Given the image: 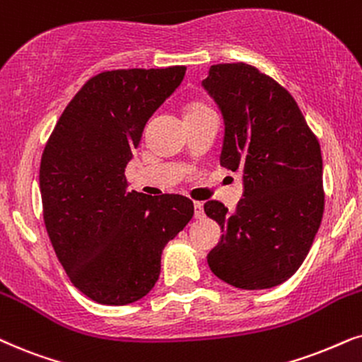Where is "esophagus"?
Listing matches in <instances>:
<instances>
[{
	"mask_svg": "<svg viewBox=\"0 0 362 362\" xmlns=\"http://www.w3.org/2000/svg\"><path fill=\"white\" fill-rule=\"evenodd\" d=\"M194 218L196 219L204 218V206L203 203H199V201H194Z\"/></svg>",
	"mask_w": 362,
	"mask_h": 362,
	"instance_id": "obj_1",
	"label": "esophagus"
}]
</instances>
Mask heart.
Listing matches in <instances>:
<instances>
[{
    "instance_id": "obj_1",
    "label": "heart",
    "mask_w": 362,
    "mask_h": 362,
    "mask_svg": "<svg viewBox=\"0 0 362 362\" xmlns=\"http://www.w3.org/2000/svg\"><path fill=\"white\" fill-rule=\"evenodd\" d=\"M209 107L203 105V103H191L189 106L186 107V116H191V115H198V112H203V111H208ZM185 116V118H186Z\"/></svg>"
}]
</instances>
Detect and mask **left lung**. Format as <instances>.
Here are the masks:
<instances>
[{"mask_svg": "<svg viewBox=\"0 0 362 362\" xmlns=\"http://www.w3.org/2000/svg\"><path fill=\"white\" fill-rule=\"evenodd\" d=\"M203 86L224 118L221 166L244 181L234 213L204 204L223 229L208 264L234 288H274L299 269L321 226V146L288 89L251 64H213Z\"/></svg>", "mask_w": 362, "mask_h": 362, "instance_id": "8db88e82", "label": "left lung"}]
</instances>
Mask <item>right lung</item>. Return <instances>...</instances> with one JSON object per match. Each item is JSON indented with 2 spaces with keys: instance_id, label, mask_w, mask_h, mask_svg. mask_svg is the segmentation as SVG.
<instances>
[{
  "instance_id": "right-lung-1",
  "label": "right lung",
  "mask_w": 362,
  "mask_h": 362,
  "mask_svg": "<svg viewBox=\"0 0 362 362\" xmlns=\"http://www.w3.org/2000/svg\"><path fill=\"white\" fill-rule=\"evenodd\" d=\"M186 66L112 69L83 84L56 123L40 166L43 219L69 281L123 306L156 284L161 255L194 214L180 194L128 191L126 166L144 126Z\"/></svg>"
}]
</instances>
